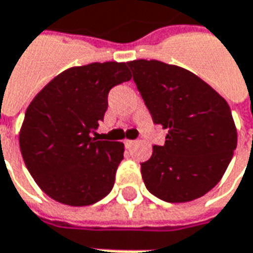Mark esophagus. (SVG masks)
Returning a JSON list of instances; mask_svg holds the SVG:
<instances>
[{
	"label": "esophagus",
	"mask_w": 253,
	"mask_h": 253,
	"mask_svg": "<svg viewBox=\"0 0 253 253\" xmlns=\"http://www.w3.org/2000/svg\"><path fill=\"white\" fill-rule=\"evenodd\" d=\"M134 140H126V141H125V145H126L127 148H130V147H133V145H134Z\"/></svg>",
	"instance_id": "esophagus-1"
}]
</instances>
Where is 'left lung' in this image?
<instances>
[{
    "mask_svg": "<svg viewBox=\"0 0 253 253\" xmlns=\"http://www.w3.org/2000/svg\"><path fill=\"white\" fill-rule=\"evenodd\" d=\"M155 125L168 133L141 164L145 187L168 203L205 196L222 178L237 128L227 100L197 75L158 60L128 61Z\"/></svg>",
    "mask_w": 253,
    "mask_h": 253,
    "instance_id": "1",
    "label": "left lung"
}]
</instances>
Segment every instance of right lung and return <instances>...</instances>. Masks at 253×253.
<instances>
[{"label": "right lung", "instance_id": "add662e5", "mask_svg": "<svg viewBox=\"0 0 253 253\" xmlns=\"http://www.w3.org/2000/svg\"><path fill=\"white\" fill-rule=\"evenodd\" d=\"M131 78L126 63L71 67L53 78L28 106L19 131L22 158L53 200L81 207L99 202L115 185L125 144L92 133L108 109V93Z\"/></svg>", "mask_w": 253, "mask_h": 253}]
</instances>
